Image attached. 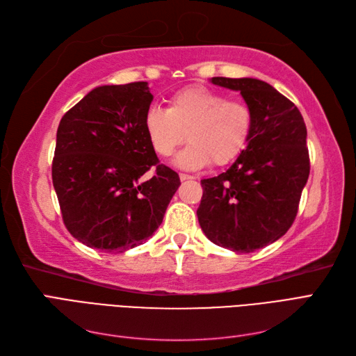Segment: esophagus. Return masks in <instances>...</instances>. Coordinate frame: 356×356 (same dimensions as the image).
<instances>
[{
  "mask_svg": "<svg viewBox=\"0 0 356 356\" xmlns=\"http://www.w3.org/2000/svg\"><path fill=\"white\" fill-rule=\"evenodd\" d=\"M179 179L181 181H190V179H195V177L187 175V174H179Z\"/></svg>",
  "mask_w": 356,
  "mask_h": 356,
  "instance_id": "1",
  "label": "esophagus"
}]
</instances>
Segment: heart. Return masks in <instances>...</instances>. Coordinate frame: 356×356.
<instances>
[{
  "instance_id": "obj_1",
  "label": "heart",
  "mask_w": 356,
  "mask_h": 356,
  "mask_svg": "<svg viewBox=\"0 0 356 356\" xmlns=\"http://www.w3.org/2000/svg\"><path fill=\"white\" fill-rule=\"evenodd\" d=\"M144 127L154 152L168 157L184 141L190 144L172 160V165L197 170L211 161L224 166L243 149L252 127L251 108L232 101L221 92L203 86H188L169 98V106H149Z\"/></svg>"
}]
</instances>
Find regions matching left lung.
Returning a JSON list of instances; mask_svg holds the SVG:
<instances>
[{
  "mask_svg": "<svg viewBox=\"0 0 356 356\" xmlns=\"http://www.w3.org/2000/svg\"><path fill=\"white\" fill-rule=\"evenodd\" d=\"M209 81L241 92L251 108L252 127L232 166L202 179L199 224L212 243L254 252L282 238L296 218L310 170L306 124L297 106L266 81Z\"/></svg>",
  "mask_w": 356,
  "mask_h": 356,
  "instance_id": "1",
  "label": "left lung"
}]
</instances>
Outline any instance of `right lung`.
Returning a JSON list of instances; mask_svg holds the SVG:
<instances>
[{
    "instance_id": "right-lung-1",
    "label": "right lung",
    "mask_w": 356,
    "mask_h": 356,
    "mask_svg": "<svg viewBox=\"0 0 356 356\" xmlns=\"http://www.w3.org/2000/svg\"><path fill=\"white\" fill-rule=\"evenodd\" d=\"M153 98L147 81L98 86L62 117L53 187L68 232L86 246L124 252L141 245L181 184L175 170L159 165L145 134ZM152 165L155 177L141 180Z\"/></svg>"
}]
</instances>
